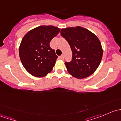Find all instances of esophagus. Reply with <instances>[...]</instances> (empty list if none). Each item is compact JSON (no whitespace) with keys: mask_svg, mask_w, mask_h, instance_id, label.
<instances>
[{"mask_svg":"<svg viewBox=\"0 0 121 121\" xmlns=\"http://www.w3.org/2000/svg\"><path fill=\"white\" fill-rule=\"evenodd\" d=\"M58 58H59V59H60V60H64V56L62 55V56H59V57H58Z\"/></svg>","mask_w":121,"mask_h":121,"instance_id":"esophagus-1","label":"esophagus"}]
</instances>
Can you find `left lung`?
<instances>
[{
	"instance_id": "left-lung-1",
	"label": "left lung",
	"mask_w": 121,
	"mask_h": 121,
	"mask_svg": "<svg viewBox=\"0 0 121 121\" xmlns=\"http://www.w3.org/2000/svg\"><path fill=\"white\" fill-rule=\"evenodd\" d=\"M60 33L68 41L73 53L72 60L65 63L68 73L78 79L93 74L98 67L103 54L98 38L80 26L62 29Z\"/></svg>"
}]
</instances>
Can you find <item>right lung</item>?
Instances as JSON below:
<instances>
[{
  "label": "right lung",
  "instance_id": "obj_1",
  "mask_svg": "<svg viewBox=\"0 0 121 121\" xmlns=\"http://www.w3.org/2000/svg\"><path fill=\"white\" fill-rule=\"evenodd\" d=\"M60 31V29L53 26H40L23 37L19 56L23 67L31 75L43 77L52 71L58 56L50 43Z\"/></svg>",
  "mask_w": 121,
  "mask_h": 121
}]
</instances>
